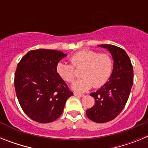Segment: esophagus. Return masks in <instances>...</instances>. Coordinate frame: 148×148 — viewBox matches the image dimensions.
Returning <instances> with one entry per match:
<instances>
[{
    "mask_svg": "<svg viewBox=\"0 0 148 148\" xmlns=\"http://www.w3.org/2000/svg\"><path fill=\"white\" fill-rule=\"evenodd\" d=\"M74 95L77 96V97H83L84 95L81 93H78V92H74Z\"/></svg>",
    "mask_w": 148,
    "mask_h": 148,
    "instance_id": "1",
    "label": "esophagus"
}]
</instances>
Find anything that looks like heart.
<instances>
[{
    "mask_svg": "<svg viewBox=\"0 0 148 148\" xmlns=\"http://www.w3.org/2000/svg\"><path fill=\"white\" fill-rule=\"evenodd\" d=\"M70 60L74 67H82L80 72L82 77L72 84V88L77 92H85L92 86L101 87L108 82L113 73V61L108 53L83 49L73 54ZM73 67L60 61L56 66V73L64 82H72L75 78V69Z\"/></svg>",
    "mask_w": 148,
    "mask_h": 148,
    "instance_id": "b5f03b06",
    "label": "heart"
}]
</instances>
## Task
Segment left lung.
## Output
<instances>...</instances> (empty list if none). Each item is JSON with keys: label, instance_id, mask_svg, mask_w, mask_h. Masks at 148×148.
Here are the masks:
<instances>
[{"label": "left lung", "instance_id": "1", "mask_svg": "<svg viewBox=\"0 0 148 148\" xmlns=\"http://www.w3.org/2000/svg\"><path fill=\"white\" fill-rule=\"evenodd\" d=\"M98 46L110 53L114 61L113 70L109 81L96 92L90 93L95 104L86 114L94 122L105 123L114 119L125 108L133 84V69L123 49L111 44Z\"/></svg>", "mask_w": 148, "mask_h": 148}]
</instances>
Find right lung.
I'll return each instance as SVG.
<instances>
[{
	"label": "right lung",
	"instance_id": "obj_1",
	"mask_svg": "<svg viewBox=\"0 0 148 148\" xmlns=\"http://www.w3.org/2000/svg\"><path fill=\"white\" fill-rule=\"evenodd\" d=\"M66 55L56 49H35L23 56L15 74L18 102L31 119L55 121L63 113L72 92L56 73L58 63Z\"/></svg>",
	"mask_w": 148,
	"mask_h": 148
}]
</instances>
